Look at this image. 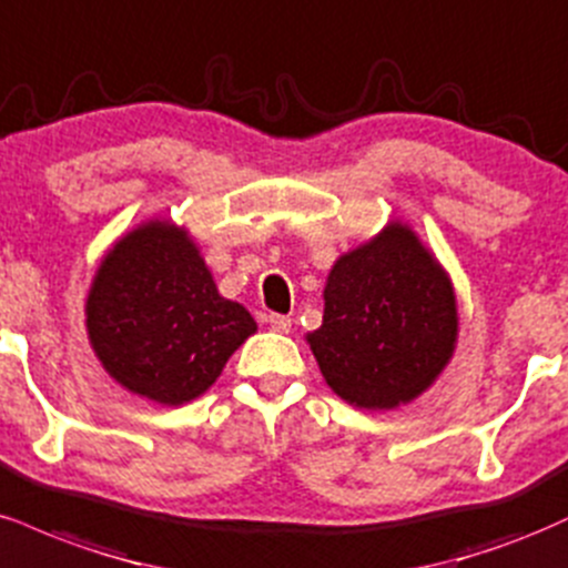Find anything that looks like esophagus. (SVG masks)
Segmentation results:
<instances>
[{
  "label": "esophagus",
  "instance_id": "obj_1",
  "mask_svg": "<svg viewBox=\"0 0 568 568\" xmlns=\"http://www.w3.org/2000/svg\"><path fill=\"white\" fill-rule=\"evenodd\" d=\"M268 324H271L273 332H278V335H286V332L292 329V318L282 316V313H271Z\"/></svg>",
  "mask_w": 568,
  "mask_h": 568
}]
</instances>
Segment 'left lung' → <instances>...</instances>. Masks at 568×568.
<instances>
[{"label": "left lung", "instance_id": "obj_1", "mask_svg": "<svg viewBox=\"0 0 568 568\" xmlns=\"http://www.w3.org/2000/svg\"><path fill=\"white\" fill-rule=\"evenodd\" d=\"M457 337L449 271L409 223L388 220L335 260L324 284V322L305 343L345 404L388 412L433 388Z\"/></svg>", "mask_w": 568, "mask_h": 568}]
</instances>
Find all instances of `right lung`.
Listing matches in <instances>:
<instances>
[{
    "instance_id": "obj_1",
    "label": "right lung",
    "mask_w": 568,
    "mask_h": 568,
    "mask_svg": "<svg viewBox=\"0 0 568 568\" xmlns=\"http://www.w3.org/2000/svg\"><path fill=\"white\" fill-rule=\"evenodd\" d=\"M84 326L109 377L162 406L204 396L257 332L242 303L220 295L189 229L170 217L143 220L105 250Z\"/></svg>"
}]
</instances>
